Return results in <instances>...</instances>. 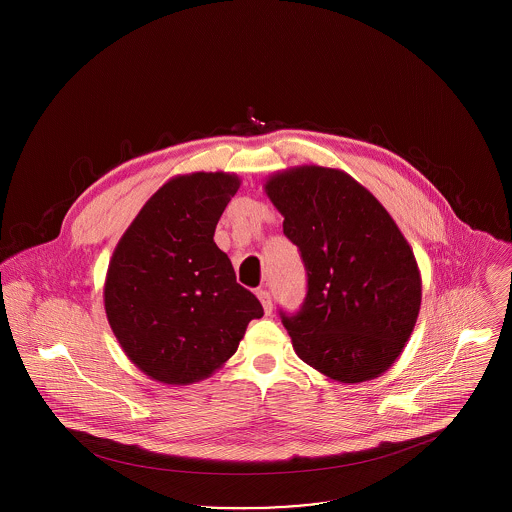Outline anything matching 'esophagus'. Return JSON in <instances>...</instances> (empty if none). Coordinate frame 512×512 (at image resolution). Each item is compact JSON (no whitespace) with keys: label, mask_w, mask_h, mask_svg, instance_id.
<instances>
[{"label":"esophagus","mask_w":512,"mask_h":512,"mask_svg":"<svg viewBox=\"0 0 512 512\" xmlns=\"http://www.w3.org/2000/svg\"><path fill=\"white\" fill-rule=\"evenodd\" d=\"M257 297H259V301H261L265 313L270 315V313H272V297H270V293H268L267 290H259Z\"/></svg>","instance_id":"34e87169"}]
</instances>
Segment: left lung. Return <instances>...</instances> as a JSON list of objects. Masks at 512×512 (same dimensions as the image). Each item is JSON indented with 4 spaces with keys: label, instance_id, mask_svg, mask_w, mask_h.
<instances>
[{
    "label": "left lung",
    "instance_id": "8db88e82",
    "mask_svg": "<svg viewBox=\"0 0 512 512\" xmlns=\"http://www.w3.org/2000/svg\"><path fill=\"white\" fill-rule=\"evenodd\" d=\"M307 268V297L282 313L297 357L341 384L374 380L403 353L420 311L413 249L384 205L340 169L301 165L265 182Z\"/></svg>",
    "mask_w": 512,
    "mask_h": 512
}]
</instances>
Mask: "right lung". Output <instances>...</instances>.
Instances as JSON below:
<instances>
[{"instance_id":"obj_1","label":"right lung","mask_w":512,"mask_h":512,"mask_svg":"<svg viewBox=\"0 0 512 512\" xmlns=\"http://www.w3.org/2000/svg\"><path fill=\"white\" fill-rule=\"evenodd\" d=\"M240 184L234 172L174 176L147 199L109 261V326L124 355L161 384L209 378L236 353L247 324L263 317L213 240Z\"/></svg>"}]
</instances>
